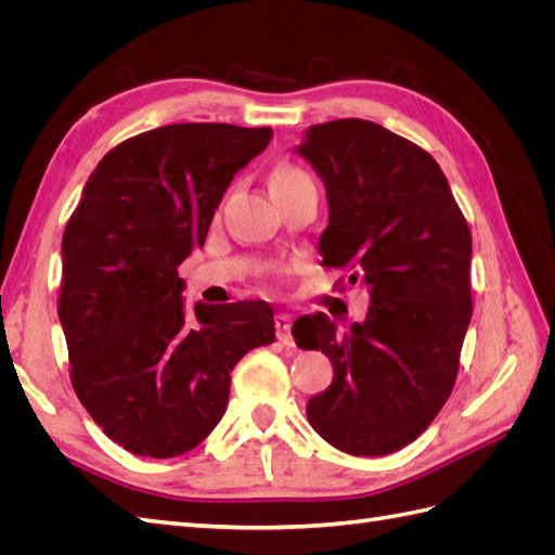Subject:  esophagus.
I'll return each instance as SVG.
<instances>
[{"label":"esophagus","instance_id":"obj_1","mask_svg":"<svg viewBox=\"0 0 555 555\" xmlns=\"http://www.w3.org/2000/svg\"><path fill=\"white\" fill-rule=\"evenodd\" d=\"M275 328H278V340L282 345H294V338H292V314L280 312L275 317Z\"/></svg>","mask_w":555,"mask_h":555}]
</instances>
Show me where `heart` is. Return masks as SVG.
I'll list each match as a JSON object with an SVG mask.
<instances>
[{
	"label": "heart",
	"mask_w": 555,
	"mask_h": 555,
	"mask_svg": "<svg viewBox=\"0 0 555 555\" xmlns=\"http://www.w3.org/2000/svg\"><path fill=\"white\" fill-rule=\"evenodd\" d=\"M304 178H308V176L300 171L298 166H294V164H280L278 169L273 171V176H271V188H275V184H289V182L304 180Z\"/></svg>",
	"instance_id": "1"
}]
</instances>
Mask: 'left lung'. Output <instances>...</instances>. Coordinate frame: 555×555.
I'll list each match as a JSON object with an SVG mask.
<instances>
[{
  "mask_svg": "<svg viewBox=\"0 0 555 555\" xmlns=\"http://www.w3.org/2000/svg\"><path fill=\"white\" fill-rule=\"evenodd\" d=\"M296 153L326 188L322 263L349 268L371 294L363 322L345 331L324 312L294 324L296 345L333 365L308 422L351 456H386L430 426L456 382L473 236L438 162L377 122L312 125Z\"/></svg>",
  "mask_w": 555,
  "mask_h": 555,
  "instance_id": "1",
  "label": "left lung"
}]
</instances>
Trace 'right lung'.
I'll use <instances>...</instances> for the list:
<instances>
[{"label":"right lung","instance_id":"obj_1","mask_svg":"<svg viewBox=\"0 0 555 555\" xmlns=\"http://www.w3.org/2000/svg\"><path fill=\"white\" fill-rule=\"evenodd\" d=\"M271 127L166 125L96 164L62 238L57 314L82 408L113 442L173 459L224 416L231 371L275 340L266 300L182 304L178 266Z\"/></svg>","mask_w":555,"mask_h":555}]
</instances>
